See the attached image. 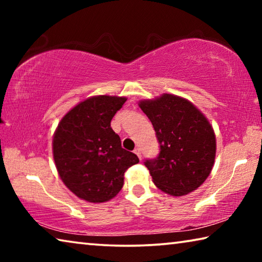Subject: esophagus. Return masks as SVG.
<instances>
[{
  "label": "esophagus",
  "instance_id": "esophagus-1",
  "mask_svg": "<svg viewBox=\"0 0 262 262\" xmlns=\"http://www.w3.org/2000/svg\"><path fill=\"white\" fill-rule=\"evenodd\" d=\"M134 152L137 155V157H139L140 159L142 158V155H141V149H140V148H136V149L134 150Z\"/></svg>",
  "mask_w": 262,
  "mask_h": 262
}]
</instances>
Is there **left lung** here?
Here are the masks:
<instances>
[{"label": "left lung", "instance_id": "obj_1", "mask_svg": "<svg viewBox=\"0 0 262 262\" xmlns=\"http://www.w3.org/2000/svg\"><path fill=\"white\" fill-rule=\"evenodd\" d=\"M139 106L151 121L161 150L144 162L154 184L172 196L200 187L216 155L215 133L207 118L187 99L170 94L141 100Z\"/></svg>", "mask_w": 262, "mask_h": 262}]
</instances>
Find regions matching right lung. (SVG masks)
Wrapping results in <instances>:
<instances>
[{
    "instance_id": "1",
    "label": "right lung",
    "mask_w": 262,
    "mask_h": 262,
    "mask_svg": "<svg viewBox=\"0 0 262 262\" xmlns=\"http://www.w3.org/2000/svg\"><path fill=\"white\" fill-rule=\"evenodd\" d=\"M127 98L95 96L61 119L53 137V157L63 184L82 200L108 201L120 192L123 174L139 157L121 147L111 120Z\"/></svg>"
}]
</instances>
